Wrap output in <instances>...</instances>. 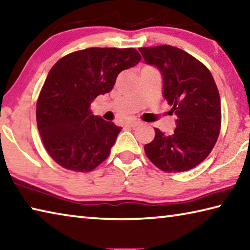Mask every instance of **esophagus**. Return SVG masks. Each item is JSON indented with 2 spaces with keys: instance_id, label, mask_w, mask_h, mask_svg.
<instances>
[{
  "instance_id": "1",
  "label": "esophagus",
  "mask_w": 250,
  "mask_h": 250,
  "mask_svg": "<svg viewBox=\"0 0 250 250\" xmlns=\"http://www.w3.org/2000/svg\"><path fill=\"white\" fill-rule=\"evenodd\" d=\"M141 125V122L140 121H137V120L130 121V122H128V124H126V125L131 126V128H135V126H138V125Z\"/></svg>"
}]
</instances>
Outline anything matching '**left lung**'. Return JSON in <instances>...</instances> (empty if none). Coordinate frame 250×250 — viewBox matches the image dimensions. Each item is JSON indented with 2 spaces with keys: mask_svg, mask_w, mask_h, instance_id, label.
I'll return each instance as SVG.
<instances>
[{
  "mask_svg": "<svg viewBox=\"0 0 250 250\" xmlns=\"http://www.w3.org/2000/svg\"><path fill=\"white\" fill-rule=\"evenodd\" d=\"M147 65L163 79V97L176 115V128L166 135L155 128L145 146L147 158L164 172H184L202 163L221 130V98L214 78L200 61L174 46L139 48Z\"/></svg>",
  "mask_w": 250,
  "mask_h": 250,
  "instance_id": "1",
  "label": "left lung"
}]
</instances>
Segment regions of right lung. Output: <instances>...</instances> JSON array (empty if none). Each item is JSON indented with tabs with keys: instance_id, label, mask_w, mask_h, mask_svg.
<instances>
[{
	"instance_id": "obj_1",
	"label": "right lung",
	"mask_w": 250,
	"mask_h": 250,
	"mask_svg": "<svg viewBox=\"0 0 250 250\" xmlns=\"http://www.w3.org/2000/svg\"><path fill=\"white\" fill-rule=\"evenodd\" d=\"M140 61L134 48L91 47L66 55L52 67L37 100L36 121L55 162L90 172L108 158L122 128L92 115L90 104Z\"/></svg>"
}]
</instances>
